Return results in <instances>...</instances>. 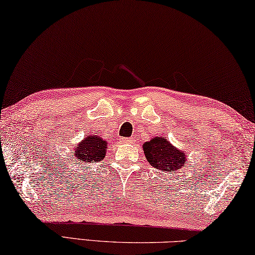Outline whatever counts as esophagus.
Returning a JSON list of instances; mask_svg holds the SVG:
<instances>
[{
    "label": "esophagus",
    "mask_w": 255,
    "mask_h": 255,
    "mask_svg": "<svg viewBox=\"0 0 255 255\" xmlns=\"http://www.w3.org/2000/svg\"><path fill=\"white\" fill-rule=\"evenodd\" d=\"M122 141L125 143H132L133 139H132V137H122Z\"/></svg>",
    "instance_id": "esophagus-1"
}]
</instances>
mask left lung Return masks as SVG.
I'll list each match as a JSON object with an SVG mask.
<instances>
[{
    "label": "left lung",
    "instance_id": "8db88e82",
    "mask_svg": "<svg viewBox=\"0 0 255 255\" xmlns=\"http://www.w3.org/2000/svg\"><path fill=\"white\" fill-rule=\"evenodd\" d=\"M142 147L149 164L165 173H173L184 167L186 162L185 152L175 148L164 137H152L148 142H144Z\"/></svg>",
    "mask_w": 255,
    "mask_h": 255
}]
</instances>
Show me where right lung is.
<instances>
[{"instance_id":"add662e5","label":"right lung","mask_w":255,"mask_h":255,"mask_svg":"<svg viewBox=\"0 0 255 255\" xmlns=\"http://www.w3.org/2000/svg\"><path fill=\"white\" fill-rule=\"evenodd\" d=\"M107 150V141L99 135L86 136L78 147H76L73 156L82 162H95L104 159Z\"/></svg>"}]
</instances>
